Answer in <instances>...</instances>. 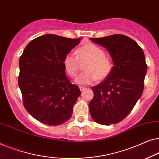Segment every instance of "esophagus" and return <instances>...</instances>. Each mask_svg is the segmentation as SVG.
Listing matches in <instances>:
<instances>
[{
    "instance_id": "1",
    "label": "esophagus",
    "mask_w": 159,
    "mask_h": 159,
    "mask_svg": "<svg viewBox=\"0 0 159 159\" xmlns=\"http://www.w3.org/2000/svg\"><path fill=\"white\" fill-rule=\"evenodd\" d=\"M79 89H80V91H84V90H85V89H86V87H85V86H79Z\"/></svg>"
}]
</instances>
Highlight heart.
Segmentation results:
<instances>
[{
  "mask_svg": "<svg viewBox=\"0 0 159 159\" xmlns=\"http://www.w3.org/2000/svg\"><path fill=\"white\" fill-rule=\"evenodd\" d=\"M88 60L85 65L86 70L78 75L75 82L79 84L87 85L104 79L112 70V62L104 55L101 48L93 44H87L78 49L77 55L69 52L63 60L65 70L70 77L74 78L79 70V61Z\"/></svg>",
  "mask_w": 159,
  "mask_h": 159,
  "instance_id": "b5f03b06",
  "label": "heart"
}]
</instances>
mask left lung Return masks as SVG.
<instances>
[{
  "instance_id": "1",
  "label": "left lung",
  "mask_w": 159,
  "mask_h": 159,
  "mask_svg": "<svg viewBox=\"0 0 159 159\" xmlns=\"http://www.w3.org/2000/svg\"><path fill=\"white\" fill-rule=\"evenodd\" d=\"M90 39L107 48L114 64L110 74L92 87L91 116L101 125L118 123L129 115L143 93L147 72L144 52L135 40L125 35Z\"/></svg>"
}]
</instances>
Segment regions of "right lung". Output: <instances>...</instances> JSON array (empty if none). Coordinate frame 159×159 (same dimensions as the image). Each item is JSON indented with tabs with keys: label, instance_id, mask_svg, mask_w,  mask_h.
<instances>
[{
	"label": "right lung",
	"instance_id": "add662e5",
	"mask_svg": "<svg viewBox=\"0 0 159 159\" xmlns=\"http://www.w3.org/2000/svg\"><path fill=\"white\" fill-rule=\"evenodd\" d=\"M80 41L42 35L32 40L20 57L18 83L24 106L42 123L57 126L72 116L80 91L67 78L63 60Z\"/></svg>",
	"mask_w": 159,
	"mask_h": 159
}]
</instances>
